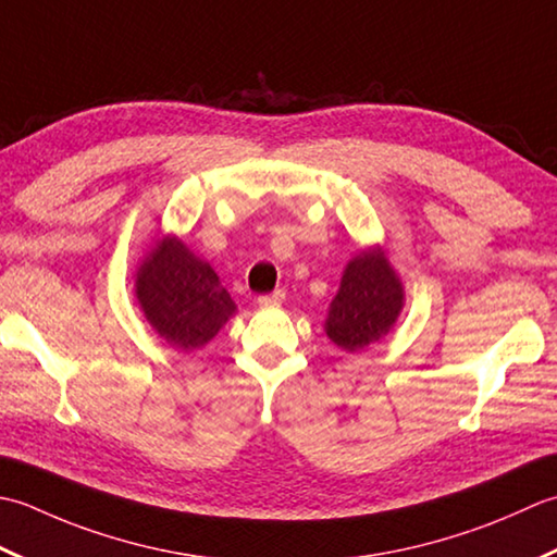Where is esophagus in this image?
<instances>
[{
	"instance_id": "esophagus-1",
	"label": "esophagus",
	"mask_w": 557,
	"mask_h": 557,
	"mask_svg": "<svg viewBox=\"0 0 557 557\" xmlns=\"http://www.w3.org/2000/svg\"><path fill=\"white\" fill-rule=\"evenodd\" d=\"M283 298H286V293L274 290V293H269V295H259L257 302H259V308H274V305L283 302Z\"/></svg>"
}]
</instances>
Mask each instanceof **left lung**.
Returning <instances> with one entry per match:
<instances>
[{"label": "left lung", "mask_w": 557, "mask_h": 557, "mask_svg": "<svg viewBox=\"0 0 557 557\" xmlns=\"http://www.w3.org/2000/svg\"><path fill=\"white\" fill-rule=\"evenodd\" d=\"M401 310V278L380 247H368L346 264L324 332L338 348L356 354L387 336Z\"/></svg>", "instance_id": "left-lung-1"}]
</instances>
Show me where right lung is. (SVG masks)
Segmentation results:
<instances>
[{
	"label": "right lung",
	"instance_id": "right-lung-1",
	"mask_svg": "<svg viewBox=\"0 0 557 557\" xmlns=\"http://www.w3.org/2000/svg\"><path fill=\"white\" fill-rule=\"evenodd\" d=\"M136 300L163 342L191 354L235 314V302L209 262L175 235L158 237L134 281Z\"/></svg>",
	"mask_w": 557,
	"mask_h": 557
}]
</instances>
